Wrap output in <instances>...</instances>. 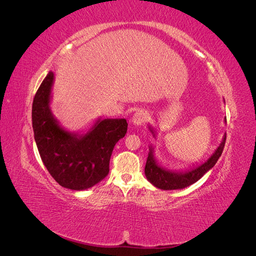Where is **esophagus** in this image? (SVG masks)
Here are the masks:
<instances>
[{
  "instance_id": "esophagus-1",
  "label": "esophagus",
  "mask_w": 256,
  "mask_h": 256,
  "mask_svg": "<svg viewBox=\"0 0 256 256\" xmlns=\"http://www.w3.org/2000/svg\"><path fill=\"white\" fill-rule=\"evenodd\" d=\"M147 120V113L144 111H138L134 114L132 118H131V122L136 126H141L146 122Z\"/></svg>"
}]
</instances>
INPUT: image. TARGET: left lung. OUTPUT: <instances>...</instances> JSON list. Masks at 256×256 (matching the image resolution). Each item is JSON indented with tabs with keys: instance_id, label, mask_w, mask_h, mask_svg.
<instances>
[{
	"instance_id": "left-lung-1",
	"label": "left lung",
	"mask_w": 256,
	"mask_h": 256,
	"mask_svg": "<svg viewBox=\"0 0 256 256\" xmlns=\"http://www.w3.org/2000/svg\"><path fill=\"white\" fill-rule=\"evenodd\" d=\"M224 122H226V118H224ZM148 128L154 138H156V130L152 126H148ZM226 140V134H224L220 145L214 150L212 156L198 166L191 168L187 171H172V170L161 166L154 156V146L150 145L145 166V176L147 180L161 190H176L189 187L190 184L196 182L209 170L214 168L223 152Z\"/></svg>"
}]
</instances>
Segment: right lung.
<instances>
[{
  "label": "right lung",
  "mask_w": 256,
  "mask_h": 256,
  "mask_svg": "<svg viewBox=\"0 0 256 256\" xmlns=\"http://www.w3.org/2000/svg\"><path fill=\"white\" fill-rule=\"evenodd\" d=\"M54 74L49 72L33 100L34 138L44 166L62 187L86 190L109 174L115 144L125 136V118H98L86 132H70L51 111Z\"/></svg>",
  "instance_id": "obj_1"
}]
</instances>
